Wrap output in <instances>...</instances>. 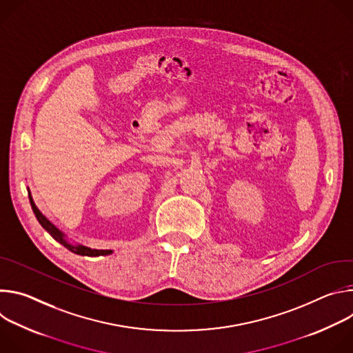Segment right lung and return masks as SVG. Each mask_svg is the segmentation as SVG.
Wrapping results in <instances>:
<instances>
[{"label": "right lung", "mask_w": 353, "mask_h": 353, "mask_svg": "<svg viewBox=\"0 0 353 353\" xmlns=\"http://www.w3.org/2000/svg\"><path fill=\"white\" fill-rule=\"evenodd\" d=\"M30 199V205H32V210L39 221V223L53 236L54 240H57L59 243H61L64 247H67L70 251H72V253L75 254H79V256H88V257H97V256H108L112 253V250H94V248H89V247H85V245H72V244H68L64 239V234L52 223L48 219H46V216L41 215V212L37 210V207L34 205L32 196H29Z\"/></svg>", "instance_id": "1"}]
</instances>
